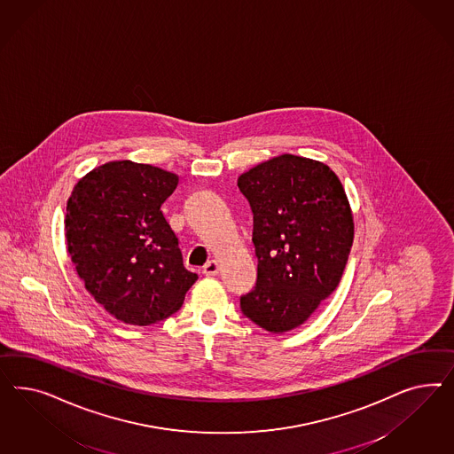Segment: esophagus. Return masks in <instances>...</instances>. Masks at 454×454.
Listing matches in <instances>:
<instances>
[{"instance_id":"34e87169","label":"esophagus","mask_w":454,"mask_h":454,"mask_svg":"<svg viewBox=\"0 0 454 454\" xmlns=\"http://www.w3.org/2000/svg\"><path fill=\"white\" fill-rule=\"evenodd\" d=\"M218 271H220V264H218V262H215V260L207 262V264L203 266V275L216 276L218 275Z\"/></svg>"}]
</instances>
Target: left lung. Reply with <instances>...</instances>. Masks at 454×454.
Returning <instances> with one entry per match:
<instances>
[{
    "label": "left lung",
    "instance_id": "left-lung-1",
    "mask_svg": "<svg viewBox=\"0 0 454 454\" xmlns=\"http://www.w3.org/2000/svg\"><path fill=\"white\" fill-rule=\"evenodd\" d=\"M238 188L253 211L256 285L241 313L270 333L298 328L336 289L355 224L341 181L315 160L281 154L251 168Z\"/></svg>",
    "mask_w": 454,
    "mask_h": 454
}]
</instances>
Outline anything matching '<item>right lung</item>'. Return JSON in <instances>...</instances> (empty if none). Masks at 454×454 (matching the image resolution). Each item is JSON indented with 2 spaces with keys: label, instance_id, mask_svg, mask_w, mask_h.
<instances>
[{
  "label": "right lung",
  "instance_id": "obj_1",
  "mask_svg": "<svg viewBox=\"0 0 454 454\" xmlns=\"http://www.w3.org/2000/svg\"><path fill=\"white\" fill-rule=\"evenodd\" d=\"M176 186L175 173L124 160L98 166L69 196L71 262L97 302L128 325L171 317L198 279L161 211Z\"/></svg>",
  "mask_w": 454,
  "mask_h": 454
}]
</instances>
